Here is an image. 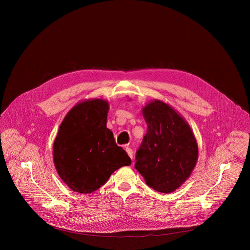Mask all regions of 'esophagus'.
<instances>
[{
  "label": "esophagus",
  "instance_id": "34e87169",
  "mask_svg": "<svg viewBox=\"0 0 250 250\" xmlns=\"http://www.w3.org/2000/svg\"><path fill=\"white\" fill-rule=\"evenodd\" d=\"M125 151H126V153L128 154V156L131 158V160L133 159V151H132V149L131 148H129V147H125Z\"/></svg>",
  "mask_w": 250,
  "mask_h": 250
}]
</instances>
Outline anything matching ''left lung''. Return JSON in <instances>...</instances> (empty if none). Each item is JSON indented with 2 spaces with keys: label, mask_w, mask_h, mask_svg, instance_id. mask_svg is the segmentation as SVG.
<instances>
[{
  "label": "left lung",
  "mask_w": 250,
  "mask_h": 250,
  "mask_svg": "<svg viewBox=\"0 0 250 250\" xmlns=\"http://www.w3.org/2000/svg\"><path fill=\"white\" fill-rule=\"evenodd\" d=\"M142 115L147 130L134 167L153 190L171 193L188 179L197 163L196 138L184 119L161 101L146 104Z\"/></svg>",
  "instance_id": "1"
}]
</instances>
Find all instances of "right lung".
Wrapping results in <instances>:
<instances>
[{"mask_svg": "<svg viewBox=\"0 0 250 250\" xmlns=\"http://www.w3.org/2000/svg\"><path fill=\"white\" fill-rule=\"evenodd\" d=\"M109 104L94 99L77 104L66 115L53 144V160L64 183L88 194L102 187L131 160L106 127Z\"/></svg>", "mask_w": 250, "mask_h": 250, "instance_id": "right-lung-1", "label": "right lung"}]
</instances>
